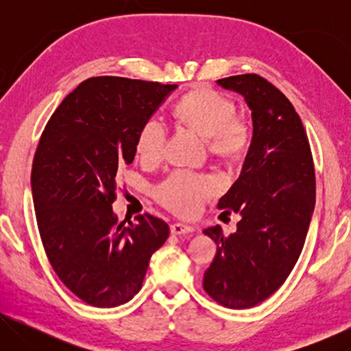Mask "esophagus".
Returning a JSON list of instances; mask_svg holds the SVG:
<instances>
[{
    "instance_id": "34e87169",
    "label": "esophagus",
    "mask_w": 351,
    "mask_h": 351,
    "mask_svg": "<svg viewBox=\"0 0 351 351\" xmlns=\"http://www.w3.org/2000/svg\"><path fill=\"white\" fill-rule=\"evenodd\" d=\"M195 230L193 226L186 223H173L170 226V232L173 235H184V234H192Z\"/></svg>"
}]
</instances>
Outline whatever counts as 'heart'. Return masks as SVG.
<instances>
[{
	"instance_id": "1",
	"label": "heart",
	"mask_w": 351,
	"mask_h": 351,
	"mask_svg": "<svg viewBox=\"0 0 351 351\" xmlns=\"http://www.w3.org/2000/svg\"><path fill=\"white\" fill-rule=\"evenodd\" d=\"M234 104L229 99L199 88L176 104L173 116L182 125L204 138L213 154L223 159H239L251 144V127L245 119L234 116ZM165 136L164 123L159 119H148L138 133L136 150L148 161L159 159ZM218 187L219 184L213 178L178 171L159 189V198L175 212L193 213Z\"/></svg>"
}]
</instances>
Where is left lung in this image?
Listing matches in <instances>:
<instances>
[{"label":"left lung","mask_w":351,"mask_h":351,"mask_svg":"<svg viewBox=\"0 0 351 351\" xmlns=\"http://www.w3.org/2000/svg\"><path fill=\"white\" fill-rule=\"evenodd\" d=\"M217 85L245 99L252 138L239 180L218 201V209L240 213L237 232L224 235L218 224L203 230L217 243L203 287L223 306L245 310L274 294L293 271L310 228L316 178L304 123L285 94L257 74Z\"/></svg>","instance_id":"1"}]
</instances>
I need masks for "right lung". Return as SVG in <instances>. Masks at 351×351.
I'll use <instances>...</instances> for the list:
<instances>
[{"mask_svg":"<svg viewBox=\"0 0 351 351\" xmlns=\"http://www.w3.org/2000/svg\"><path fill=\"white\" fill-rule=\"evenodd\" d=\"M176 88L93 77L64 97L41 134L32 165L41 241L60 280L91 306L133 299L169 239V224L148 213L138 223L117 221L112 201L141 127Z\"/></svg>","mask_w":351,"mask_h":351,"instance_id":"obj_1","label":"right lung"}]
</instances>
